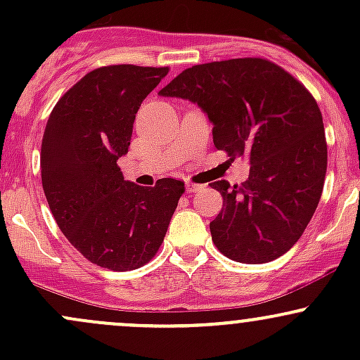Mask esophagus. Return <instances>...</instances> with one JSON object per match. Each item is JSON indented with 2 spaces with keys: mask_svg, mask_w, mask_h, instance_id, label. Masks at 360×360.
I'll use <instances>...</instances> for the list:
<instances>
[{
  "mask_svg": "<svg viewBox=\"0 0 360 360\" xmlns=\"http://www.w3.org/2000/svg\"><path fill=\"white\" fill-rule=\"evenodd\" d=\"M202 186L200 184H195V183H186V191L188 193H197V191H200Z\"/></svg>",
  "mask_w": 360,
  "mask_h": 360,
  "instance_id": "34e87169",
  "label": "esophagus"
}]
</instances>
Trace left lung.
I'll return each mask as SVG.
<instances>
[{
	"label": "left lung",
	"mask_w": 360,
	"mask_h": 360,
	"mask_svg": "<svg viewBox=\"0 0 360 360\" xmlns=\"http://www.w3.org/2000/svg\"><path fill=\"white\" fill-rule=\"evenodd\" d=\"M163 97L197 104L212 123L217 150L249 160V179L210 186L223 209L210 223L216 248L238 263H268L300 240L324 188V123L317 103L284 69L264 59L193 66Z\"/></svg>",
	"instance_id": "left-lung-1"
}]
</instances>
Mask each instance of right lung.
<instances>
[{"label":"right lung","mask_w":360,"mask_h":360,"mask_svg":"<svg viewBox=\"0 0 360 360\" xmlns=\"http://www.w3.org/2000/svg\"><path fill=\"white\" fill-rule=\"evenodd\" d=\"M169 68L132 64L90 71L50 112L41 143V183L60 231L94 264L136 270L162 245L183 181L153 188L125 181L116 165L129 153L141 103Z\"/></svg>","instance_id":"1"}]
</instances>
